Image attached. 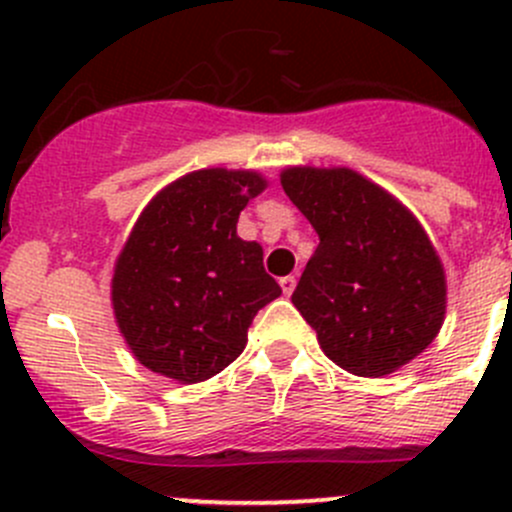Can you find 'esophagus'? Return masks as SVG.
Here are the masks:
<instances>
[{"mask_svg": "<svg viewBox=\"0 0 512 512\" xmlns=\"http://www.w3.org/2000/svg\"><path fill=\"white\" fill-rule=\"evenodd\" d=\"M280 287H282V292H285V294H287V297H289V294H292V292H294V287H297V280H294V277H292V275L282 277V280H280Z\"/></svg>", "mask_w": 512, "mask_h": 512, "instance_id": "esophagus-1", "label": "esophagus"}]
</instances>
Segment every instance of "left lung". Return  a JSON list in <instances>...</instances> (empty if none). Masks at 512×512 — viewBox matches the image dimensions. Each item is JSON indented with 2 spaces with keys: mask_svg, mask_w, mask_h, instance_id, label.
Here are the masks:
<instances>
[{
  "mask_svg": "<svg viewBox=\"0 0 512 512\" xmlns=\"http://www.w3.org/2000/svg\"><path fill=\"white\" fill-rule=\"evenodd\" d=\"M280 183L319 235L292 304L322 352L371 379L416 359L441 332L446 272L414 213L352 168L292 165Z\"/></svg>",
  "mask_w": 512,
  "mask_h": 512,
  "instance_id": "obj_1",
  "label": "left lung"
}]
</instances>
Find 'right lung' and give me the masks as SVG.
I'll return each instance as SVG.
<instances>
[{"label": "right lung", "instance_id": "right-lung-1", "mask_svg": "<svg viewBox=\"0 0 512 512\" xmlns=\"http://www.w3.org/2000/svg\"><path fill=\"white\" fill-rule=\"evenodd\" d=\"M267 188L257 170L203 168L158 190L113 265L111 304L131 354L198 384L242 354L247 329L282 294L237 218Z\"/></svg>", "mask_w": 512, "mask_h": 512}]
</instances>
